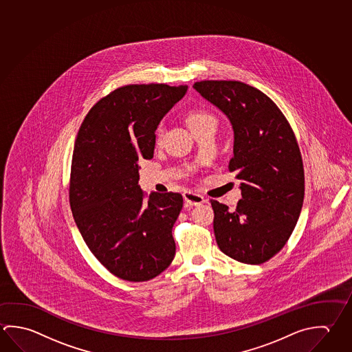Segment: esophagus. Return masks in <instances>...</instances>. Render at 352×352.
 Here are the masks:
<instances>
[{"label":"esophagus","mask_w":352,"mask_h":352,"mask_svg":"<svg viewBox=\"0 0 352 352\" xmlns=\"http://www.w3.org/2000/svg\"><path fill=\"white\" fill-rule=\"evenodd\" d=\"M183 197H184L185 203L189 204L191 206H197V205L206 203V200H205V197L203 195L197 194V192H192V191H185L184 194H183Z\"/></svg>","instance_id":"1"}]
</instances>
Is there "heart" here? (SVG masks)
<instances>
[{
  "mask_svg": "<svg viewBox=\"0 0 352 352\" xmlns=\"http://www.w3.org/2000/svg\"><path fill=\"white\" fill-rule=\"evenodd\" d=\"M186 121H188L190 130L194 129V127H197V126H200V124H206V122H214L215 124L214 118L209 115V113L204 111L190 112L189 116L186 118ZM162 135H163V126L161 124V126H158V129L155 131L157 141H161Z\"/></svg>",
  "mask_w": 352,
  "mask_h": 352,
  "instance_id": "heart-1",
  "label": "heart"
}]
</instances>
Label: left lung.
Returning a JSON list of instances; mask_svg holds the SVG:
<instances>
[{
  "instance_id": "1",
  "label": "left lung",
  "mask_w": 352,
  "mask_h": 352,
  "mask_svg": "<svg viewBox=\"0 0 352 352\" xmlns=\"http://www.w3.org/2000/svg\"><path fill=\"white\" fill-rule=\"evenodd\" d=\"M192 87L226 115L234 130L230 172L241 180L234 211L211 200L217 246L228 257L261 265L279 252L296 228L304 169L289 122L265 94L241 81H197Z\"/></svg>"
}]
</instances>
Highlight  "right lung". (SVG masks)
Here are the masks:
<instances>
[{
  "instance_id": "1",
  "label": "right lung",
  "mask_w": 352,
  "mask_h": 352,
  "mask_svg": "<svg viewBox=\"0 0 352 352\" xmlns=\"http://www.w3.org/2000/svg\"><path fill=\"white\" fill-rule=\"evenodd\" d=\"M188 90L166 84L118 87L91 107L75 140L69 201L82 239L116 277L144 282L175 254L179 192L138 185L141 160H152L155 130Z\"/></svg>"
}]
</instances>
